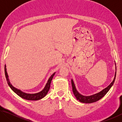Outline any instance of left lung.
Wrapping results in <instances>:
<instances>
[{"label":"left lung","mask_w":122,"mask_h":122,"mask_svg":"<svg viewBox=\"0 0 122 122\" xmlns=\"http://www.w3.org/2000/svg\"><path fill=\"white\" fill-rule=\"evenodd\" d=\"M116 75V67L115 77L113 78L112 82H111V83L109 84L107 88L104 89H103L102 90H101V92H97V93L96 94H95L94 95H90V96L82 95L80 94V92H78L77 89H76L75 84L74 83L73 80L71 79V86H72V88H73V92L74 94V95H75V97L78 101H79L80 102H82L83 103H92L97 102V101L100 100V99H101L106 95L107 92H109V90L110 89L111 86H113V84L115 82Z\"/></svg>","instance_id":"8db88e82"}]
</instances>
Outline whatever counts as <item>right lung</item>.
I'll list each match as a JSON object with an SVG mask.
<instances>
[{"label": "right lung", "instance_id": "1", "mask_svg": "<svg viewBox=\"0 0 122 122\" xmlns=\"http://www.w3.org/2000/svg\"><path fill=\"white\" fill-rule=\"evenodd\" d=\"M55 73H54L52 75L50 76V77L49 78L48 81H47V83L46 84V85H45L44 88L43 89L41 92H37V93H34V94L26 93V92H22L21 90L15 88L14 86H13L12 85V84L10 81L9 75H8V74L7 72L6 66V65H5V74L6 78L7 83L10 86V87L11 88V89L13 90L15 94H17L18 96L20 97H21L24 99H25V100H27L37 101L44 98V97L48 93V91L49 90V88H50V86H51V80H52L54 76L55 75Z\"/></svg>", "mask_w": 122, "mask_h": 122}]
</instances>
